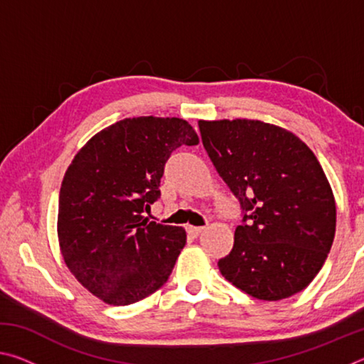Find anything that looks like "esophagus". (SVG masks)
<instances>
[{
    "label": "esophagus",
    "instance_id": "1",
    "mask_svg": "<svg viewBox=\"0 0 364 364\" xmlns=\"http://www.w3.org/2000/svg\"><path fill=\"white\" fill-rule=\"evenodd\" d=\"M186 231H188L189 236L197 237L202 231H204V228H202V226H188V228H186Z\"/></svg>",
    "mask_w": 364,
    "mask_h": 364
}]
</instances>
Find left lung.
Segmentation results:
<instances>
[{
  "label": "left lung",
  "mask_w": 364,
  "mask_h": 364,
  "mask_svg": "<svg viewBox=\"0 0 364 364\" xmlns=\"http://www.w3.org/2000/svg\"><path fill=\"white\" fill-rule=\"evenodd\" d=\"M202 144L241 204L225 278L260 300L310 284L336 234V200L315 154L291 132L260 120L199 122Z\"/></svg>",
  "instance_id": "left-lung-1"
}]
</instances>
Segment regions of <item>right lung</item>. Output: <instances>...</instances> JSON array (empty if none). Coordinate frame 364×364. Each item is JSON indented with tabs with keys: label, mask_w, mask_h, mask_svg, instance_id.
I'll list each match as a JSON object with an SVG mask.
<instances>
[{
	"label": "right lung",
	"mask_w": 364,
	"mask_h": 364,
	"mask_svg": "<svg viewBox=\"0 0 364 364\" xmlns=\"http://www.w3.org/2000/svg\"><path fill=\"white\" fill-rule=\"evenodd\" d=\"M197 143L186 120L136 117L97 133L72 160L59 193V245L72 274L97 299L130 305L167 282L186 231L143 213L160 197L171 152Z\"/></svg>",
	"instance_id": "1"
}]
</instances>
